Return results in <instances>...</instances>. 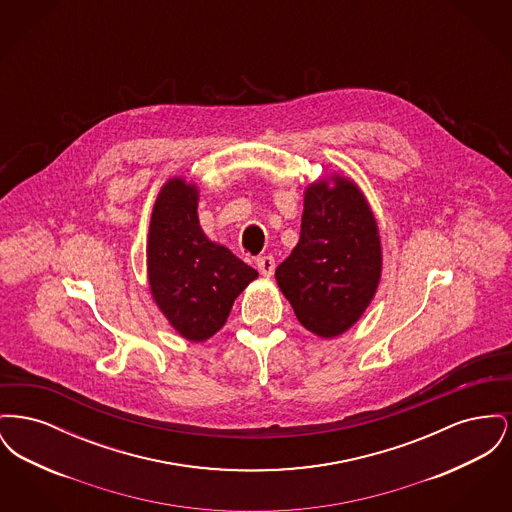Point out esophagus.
<instances>
[{
	"label": "esophagus",
	"instance_id": "34e87169",
	"mask_svg": "<svg viewBox=\"0 0 512 512\" xmlns=\"http://www.w3.org/2000/svg\"><path fill=\"white\" fill-rule=\"evenodd\" d=\"M257 268H259V272H261L265 278H270V276L274 274V268H276L274 257H272V255L259 257V259H257Z\"/></svg>",
	"mask_w": 512,
	"mask_h": 512
}]
</instances>
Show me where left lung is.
Masks as SVG:
<instances>
[{
    "mask_svg": "<svg viewBox=\"0 0 512 512\" xmlns=\"http://www.w3.org/2000/svg\"><path fill=\"white\" fill-rule=\"evenodd\" d=\"M274 276L301 326L318 338H336L363 317L382 278V242L351 178L334 172L305 188L299 242Z\"/></svg>",
    "mask_w": 512,
    "mask_h": 512,
    "instance_id": "8db88e82",
    "label": "left lung"
}]
</instances>
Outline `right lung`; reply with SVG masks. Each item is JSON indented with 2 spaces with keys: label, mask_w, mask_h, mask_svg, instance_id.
I'll use <instances>...</instances> for the list:
<instances>
[{
  "label": "right lung",
  "mask_w": 512,
  "mask_h": 512,
  "mask_svg": "<svg viewBox=\"0 0 512 512\" xmlns=\"http://www.w3.org/2000/svg\"><path fill=\"white\" fill-rule=\"evenodd\" d=\"M199 190L174 176L155 199L147 234V282L159 311L188 341L209 340L224 326L234 299L259 272L205 236Z\"/></svg>",
  "instance_id": "right-lung-1"
}]
</instances>
